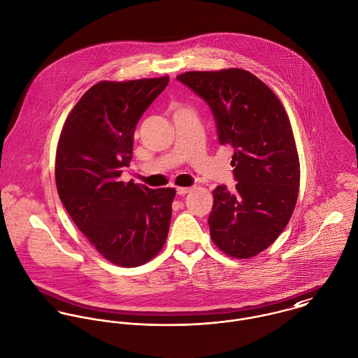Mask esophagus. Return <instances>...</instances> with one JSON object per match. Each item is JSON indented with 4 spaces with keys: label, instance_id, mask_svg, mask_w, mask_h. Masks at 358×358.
Returning <instances> with one entry per match:
<instances>
[{
    "label": "esophagus",
    "instance_id": "34e87169",
    "mask_svg": "<svg viewBox=\"0 0 358 358\" xmlns=\"http://www.w3.org/2000/svg\"><path fill=\"white\" fill-rule=\"evenodd\" d=\"M190 187H178L176 189V193L179 194V196H185V194H187V193H190Z\"/></svg>",
    "mask_w": 358,
    "mask_h": 358
}]
</instances>
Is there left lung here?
<instances>
[{
	"label": "left lung",
	"mask_w": 358,
	"mask_h": 358,
	"mask_svg": "<svg viewBox=\"0 0 358 358\" xmlns=\"http://www.w3.org/2000/svg\"><path fill=\"white\" fill-rule=\"evenodd\" d=\"M209 106L220 145L234 149V190H213L212 241L247 259L271 245L298 200L301 168L289 118L273 91L241 69L187 71L176 77Z\"/></svg>",
	"instance_id": "8db88e82"
}]
</instances>
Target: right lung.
I'll return each instance as SVG.
<instances>
[{
    "label": "right lung",
    "mask_w": 358,
    "mask_h": 358,
    "mask_svg": "<svg viewBox=\"0 0 358 358\" xmlns=\"http://www.w3.org/2000/svg\"><path fill=\"white\" fill-rule=\"evenodd\" d=\"M168 83L169 77L98 83L74 106L59 138V199L96 251L117 266L149 262L168 236L175 189L120 180L132 158L136 124Z\"/></svg>",
    "instance_id": "1"
}]
</instances>
